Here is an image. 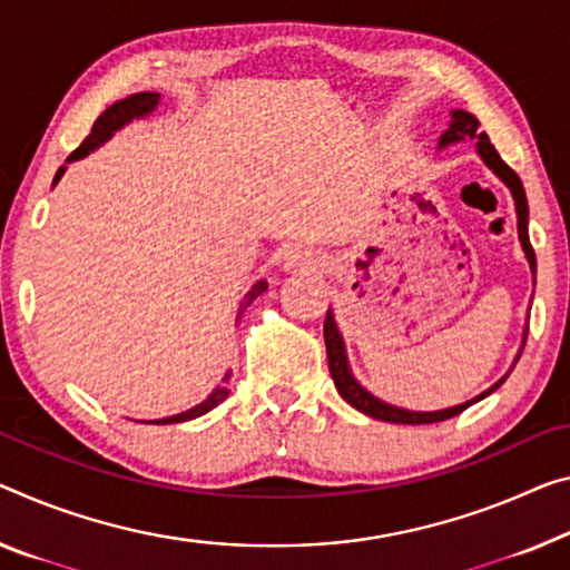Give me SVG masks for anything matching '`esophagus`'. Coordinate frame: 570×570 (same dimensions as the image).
Listing matches in <instances>:
<instances>
[{"label": "esophagus", "mask_w": 570, "mask_h": 570, "mask_svg": "<svg viewBox=\"0 0 570 570\" xmlns=\"http://www.w3.org/2000/svg\"><path fill=\"white\" fill-rule=\"evenodd\" d=\"M318 265L321 257H315L311 249H293L285 257V269H291V273H308V269H315Z\"/></svg>", "instance_id": "esophagus-1"}]
</instances>
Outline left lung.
<instances>
[{"label":"left lung","instance_id":"obj_1","mask_svg":"<svg viewBox=\"0 0 570 570\" xmlns=\"http://www.w3.org/2000/svg\"><path fill=\"white\" fill-rule=\"evenodd\" d=\"M463 137H471L476 139V153L481 155V160H484L489 168H492L499 180L504 183L507 188L512 190V198H514V212H518V234H520V242H522V249H524V257L530 262V269L535 273V249H532L530 244V236H528V196H524V188H522V180L520 175L514 173L510 165H507L499 153L494 150V145L489 142V137L484 132H479V119L471 117L469 111L456 109L451 111V127L445 129L441 135V142L438 147H445V145H453V142H461ZM323 338H326V354H328V370L331 376H334V384L338 390V395L344 397L348 405L356 407L358 413L376 417V420H384V423H400V425H428V423H441V420H449V417H456L461 415L463 410L474 405V402L484 400L487 395H492V392L502 384L510 372H507L502 380L494 382L492 387L487 392H481L479 397L469 400V402H461V405H453V407H445V410H433V413H415V410H405V407H395L390 405V402H382L380 397H374L372 392H366L362 384L354 380L352 370H348V358H346V348H344V338H341L338 328H336V321H334V313H326V321H323ZM524 338H528V328H524L522 334V346H524ZM522 354V348H520ZM518 354V358H520ZM518 358H514V364H518ZM512 364V366H514Z\"/></svg>","mask_w":570,"mask_h":570}]
</instances>
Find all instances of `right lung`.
Here are the masks:
<instances>
[{"label": "right lung", "mask_w": 570, "mask_h": 570, "mask_svg": "<svg viewBox=\"0 0 570 570\" xmlns=\"http://www.w3.org/2000/svg\"><path fill=\"white\" fill-rule=\"evenodd\" d=\"M157 104H160V94H155V91H139V94L127 96V99H121V101H117V104H111V107H109L107 111H104L99 119L94 121L91 135L86 137L83 142L78 145L71 155H68V163L81 160V157L94 153L96 147L107 142V139H109L114 132H117V129L129 125V121H132V119H139V117H145V114L155 111ZM63 173H66V165L56 173V180H52V186H56V183L60 180V175H63ZM265 291H267L265 279H259V283L252 285V291H249L247 295H244V301H242V305H239V313H242L244 308H247V305H249L252 301H255L257 295L265 293ZM229 376H232V374H226L224 380H222V384H218V387H216V390L212 392V395H208L204 402H200V405L186 410V413H178V415H170V417H160V420H150V423H147V425L186 423V420H194V417L206 415L208 410H214V407L218 405V402H224L226 397H229V387H226V384H229Z\"/></svg>", "instance_id": "right-lung-1"}]
</instances>
